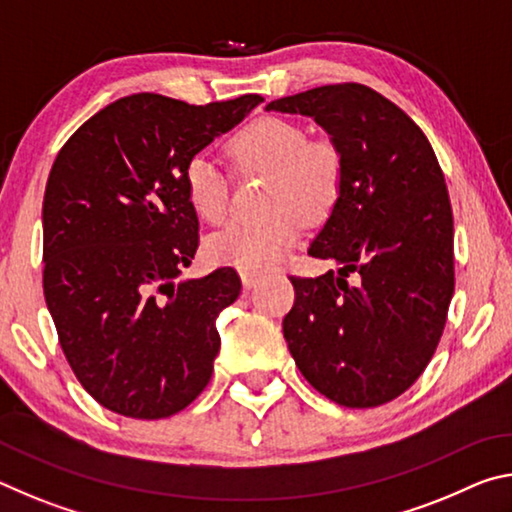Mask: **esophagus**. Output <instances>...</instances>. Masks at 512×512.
Masks as SVG:
<instances>
[{
  "instance_id": "obj_1",
  "label": "esophagus",
  "mask_w": 512,
  "mask_h": 512,
  "mask_svg": "<svg viewBox=\"0 0 512 512\" xmlns=\"http://www.w3.org/2000/svg\"><path fill=\"white\" fill-rule=\"evenodd\" d=\"M241 284H244V289H255L259 284V277L250 273H241Z\"/></svg>"
}]
</instances>
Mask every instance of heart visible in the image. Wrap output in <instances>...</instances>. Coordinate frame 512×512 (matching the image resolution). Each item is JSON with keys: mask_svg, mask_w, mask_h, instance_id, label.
<instances>
[{"mask_svg": "<svg viewBox=\"0 0 512 512\" xmlns=\"http://www.w3.org/2000/svg\"><path fill=\"white\" fill-rule=\"evenodd\" d=\"M228 151L241 167L271 173L262 219H239L212 232L205 255L212 264L246 273L268 271L287 257L305 232V214L323 219L343 189V155L329 140H307L305 128L284 117H259L230 137ZM185 192L201 219L216 223L228 212V183L198 153L185 167Z\"/></svg>", "mask_w": 512, "mask_h": 512, "instance_id": "1", "label": "heart"}]
</instances>
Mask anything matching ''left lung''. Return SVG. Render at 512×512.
<instances>
[{"label": "left lung", "mask_w": 512, "mask_h": 512, "mask_svg": "<svg viewBox=\"0 0 512 512\" xmlns=\"http://www.w3.org/2000/svg\"><path fill=\"white\" fill-rule=\"evenodd\" d=\"M266 110L314 119L345 169L339 201L309 246L339 271L291 277L296 302L282 320L291 357L336 404L391 402L427 368L454 296V219L436 153L404 110L359 83L323 85Z\"/></svg>", "instance_id": "1"}]
</instances>
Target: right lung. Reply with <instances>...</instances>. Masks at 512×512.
Instances as JSON below:
<instances>
[{
    "label": "right lung",
    "instance_id": "right-lung-1",
    "mask_svg": "<svg viewBox=\"0 0 512 512\" xmlns=\"http://www.w3.org/2000/svg\"><path fill=\"white\" fill-rule=\"evenodd\" d=\"M264 99L189 106L140 92L69 137L42 203V287L60 348L101 406L126 418L183 411L210 384L232 268L180 280L198 248L187 162Z\"/></svg>",
    "mask_w": 512,
    "mask_h": 512
}]
</instances>
